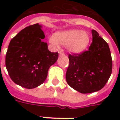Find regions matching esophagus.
Listing matches in <instances>:
<instances>
[{
    "mask_svg": "<svg viewBox=\"0 0 120 120\" xmlns=\"http://www.w3.org/2000/svg\"><path fill=\"white\" fill-rule=\"evenodd\" d=\"M59 55H60V56H64V55H65V53L63 52L62 51H60V52H59Z\"/></svg>",
    "mask_w": 120,
    "mask_h": 120,
    "instance_id": "1",
    "label": "esophagus"
}]
</instances>
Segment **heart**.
I'll list each match as a JSON object with an SVG mask.
<instances>
[{
	"instance_id": "1",
	"label": "heart",
	"mask_w": 120,
	"mask_h": 120,
	"mask_svg": "<svg viewBox=\"0 0 120 120\" xmlns=\"http://www.w3.org/2000/svg\"><path fill=\"white\" fill-rule=\"evenodd\" d=\"M90 37L87 32L79 30H70L56 33L49 38V42L56 49L60 44L66 45L69 52L79 54L87 49L90 43Z\"/></svg>"
}]
</instances>
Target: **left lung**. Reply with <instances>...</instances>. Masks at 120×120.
<instances>
[{"label":"left lung","instance_id":"1","mask_svg":"<svg viewBox=\"0 0 120 120\" xmlns=\"http://www.w3.org/2000/svg\"><path fill=\"white\" fill-rule=\"evenodd\" d=\"M93 42L88 51L69 55V65L66 73L68 85L83 94L100 90L112 73V57L108 44L92 30Z\"/></svg>","mask_w":120,"mask_h":120}]
</instances>
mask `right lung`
<instances>
[{
  "label": "right lung",
  "mask_w": 120,
  "mask_h": 120,
  "mask_svg": "<svg viewBox=\"0 0 120 120\" xmlns=\"http://www.w3.org/2000/svg\"><path fill=\"white\" fill-rule=\"evenodd\" d=\"M42 26L31 25L21 30L10 41L6 55V67L13 82L26 89H34L44 82L49 68L58 58L52 52Z\"/></svg>",
  "instance_id": "right-lung-1"
}]
</instances>
